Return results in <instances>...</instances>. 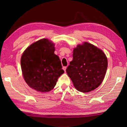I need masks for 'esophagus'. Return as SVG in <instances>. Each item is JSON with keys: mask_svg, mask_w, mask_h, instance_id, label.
I'll use <instances>...</instances> for the list:
<instances>
[{"mask_svg": "<svg viewBox=\"0 0 127 127\" xmlns=\"http://www.w3.org/2000/svg\"><path fill=\"white\" fill-rule=\"evenodd\" d=\"M66 68L67 67L66 66H63V70H64V71H65V70H66Z\"/></svg>", "mask_w": 127, "mask_h": 127, "instance_id": "obj_1", "label": "esophagus"}]
</instances>
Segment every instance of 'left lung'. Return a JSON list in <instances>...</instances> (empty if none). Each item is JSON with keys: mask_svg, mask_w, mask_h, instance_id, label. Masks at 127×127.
Listing matches in <instances>:
<instances>
[{"mask_svg": "<svg viewBox=\"0 0 127 127\" xmlns=\"http://www.w3.org/2000/svg\"><path fill=\"white\" fill-rule=\"evenodd\" d=\"M72 57L66 71L76 90L87 93L99 87L107 68V59L102 51L85 42L77 45Z\"/></svg>", "mask_w": 127, "mask_h": 127, "instance_id": "1", "label": "left lung"}]
</instances>
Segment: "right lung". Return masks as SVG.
<instances>
[{
    "instance_id": "add662e5",
    "label": "right lung",
    "mask_w": 127,
    "mask_h": 127,
    "mask_svg": "<svg viewBox=\"0 0 127 127\" xmlns=\"http://www.w3.org/2000/svg\"><path fill=\"white\" fill-rule=\"evenodd\" d=\"M54 44L43 39L29 46L24 51L21 66L25 81L32 88L41 92H49L56 86L64 71Z\"/></svg>"
}]
</instances>
